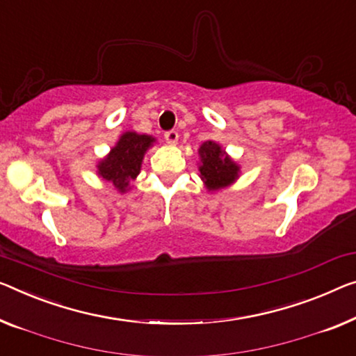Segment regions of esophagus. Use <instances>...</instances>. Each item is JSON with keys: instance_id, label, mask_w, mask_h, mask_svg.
Listing matches in <instances>:
<instances>
[{"instance_id": "1", "label": "esophagus", "mask_w": 356, "mask_h": 356, "mask_svg": "<svg viewBox=\"0 0 356 356\" xmlns=\"http://www.w3.org/2000/svg\"><path fill=\"white\" fill-rule=\"evenodd\" d=\"M164 139H166L168 144H176V142L179 140V132L176 129L166 131L164 132Z\"/></svg>"}]
</instances>
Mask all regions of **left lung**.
<instances>
[{
	"instance_id": "1",
	"label": "left lung",
	"mask_w": 356,
	"mask_h": 356,
	"mask_svg": "<svg viewBox=\"0 0 356 356\" xmlns=\"http://www.w3.org/2000/svg\"><path fill=\"white\" fill-rule=\"evenodd\" d=\"M203 164L200 166L201 179L204 180L209 190L225 187L238 176V166L229 156L224 155L220 147L214 142H204L200 148Z\"/></svg>"
}]
</instances>
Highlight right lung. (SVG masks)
<instances>
[{"label": "right lung", "instance_id": "right-lung-1", "mask_svg": "<svg viewBox=\"0 0 356 356\" xmlns=\"http://www.w3.org/2000/svg\"><path fill=\"white\" fill-rule=\"evenodd\" d=\"M150 136L126 132L108 158L99 164V174L105 180H110L116 188L124 192L129 180L134 179L140 171V163L144 153L152 145Z\"/></svg>", "mask_w": 356, "mask_h": 356}]
</instances>
